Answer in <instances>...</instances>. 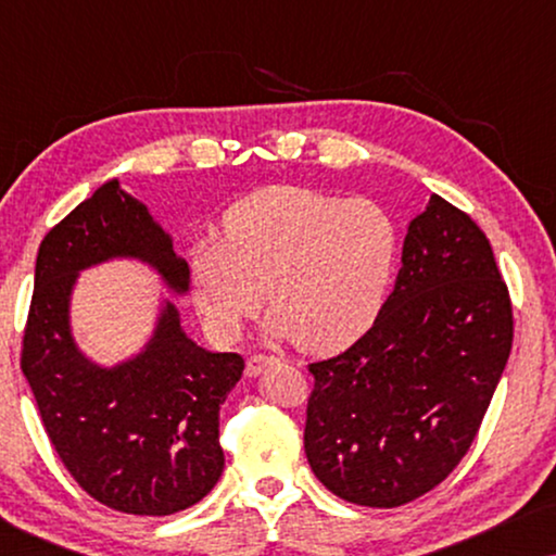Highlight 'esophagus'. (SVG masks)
<instances>
[{"label":"esophagus","instance_id":"obj_1","mask_svg":"<svg viewBox=\"0 0 556 556\" xmlns=\"http://www.w3.org/2000/svg\"><path fill=\"white\" fill-rule=\"evenodd\" d=\"M276 362H278L276 356L253 354V356H250V359H248V364H245V375H248V377H257L265 367H273V364H276Z\"/></svg>","mask_w":556,"mask_h":556}]
</instances>
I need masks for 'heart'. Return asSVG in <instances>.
Wrapping results in <instances>:
<instances>
[{"mask_svg": "<svg viewBox=\"0 0 556 556\" xmlns=\"http://www.w3.org/2000/svg\"><path fill=\"white\" fill-rule=\"evenodd\" d=\"M397 219L375 200L268 187L225 215V238L189 250V286L210 333L240 339L265 303L273 339L339 352L382 311L400 265Z\"/></svg>", "mask_w": 556, "mask_h": 556, "instance_id": "1", "label": "heart"}]
</instances>
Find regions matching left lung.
Listing matches in <instances>:
<instances>
[{
    "mask_svg": "<svg viewBox=\"0 0 556 556\" xmlns=\"http://www.w3.org/2000/svg\"><path fill=\"white\" fill-rule=\"evenodd\" d=\"M511 341L489 240L432 194L407 225L394 291L371 329L308 367L311 470L356 506L394 508L432 491L473 443Z\"/></svg>",
    "mask_w": 556,
    "mask_h": 556,
    "instance_id": "1",
    "label": "left lung"
}]
</instances>
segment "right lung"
<instances>
[{
    "instance_id": "obj_1",
    "label": "right lung",
    "mask_w": 556,
    "mask_h": 556,
    "mask_svg": "<svg viewBox=\"0 0 556 556\" xmlns=\"http://www.w3.org/2000/svg\"><path fill=\"white\" fill-rule=\"evenodd\" d=\"M111 261L143 263L174 295L189 291V265L172 235L109 179L40 242L22 371L83 491L116 511L169 516L202 501L223 476L219 405L245 362L197 346L169 299L139 352L116 364L90 359L73 333V291L83 270Z\"/></svg>"
}]
</instances>
